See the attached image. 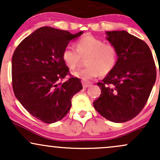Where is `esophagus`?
Segmentation results:
<instances>
[{
  "label": "esophagus",
  "instance_id": "1",
  "mask_svg": "<svg viewBox=\"0 0 160 160\" xmlns=\"http://www.w3.org/2000/svg\"><path fill=\"white\" fill-rule=\"evenodd\" d=\"M82 86H83V88H87L89 87V86H91V82L89 81H87V80H82Z\"/></svg>",
  "mask_w": 160,
  "mask_h": 160
}]
</instances>
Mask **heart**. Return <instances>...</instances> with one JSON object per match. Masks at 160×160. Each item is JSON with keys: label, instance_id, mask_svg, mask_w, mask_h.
<instances>
[{"label": "heart", "instance_id": "b5f03b06", "mask_svg": "<svg viewBox=\"0 0 160 160\" xmlns=\"http://www.w3.org/2000/svg\"><path fill=\"white\" fill-rule=\"evenodd\" d=\"M85 58L87 66L74 71L73 74L86 80L96 78L99 74L105 76L110 74L118 61V50L115 45L86 34L77 40L76 49L66 47L62 52L64 63L71 70L78 68Z\"/></svg>", "mask_w": 160, "mask_h": 160}]
</instances>
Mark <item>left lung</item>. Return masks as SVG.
<instances>
[{"instance_id":"obj_1","label":"left lung","mask_w":160,"mask_h":160,"mask_svg":"<svg viewBox=\"0 0 160 160\" xmlns=\"http://www.w3.org/2000/svg\"><path fill=\"white\" fill-rule=\"evenodd\" d=\"M107 40L118 50L114 69L98 86L102 93L95 109L113 122L135 117L146 104L157 78V68L148 44L126 31L108 32Z\"/></svg>"}]
</instances>
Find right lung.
Returning <instances> with one entry per match:
<instances>
[{"mask_svg": "<svg viewBox=\"0 0 160 160\" xmlns=\"http://www.w3.org/2000/svg\"><path fill=\"white\" fill-rule=\"evenodd\" d=\"M82 32L42 27L18 45L12 58L14 94L33 117L45 123L61 120L71 107V98L82 89L81 81L69 73L62 52ZM69 78L61 81L66 76Z\"/></svg>", "mask_w": 160, "mask_h": 160, "instance_id": "right-lung-1", "label": "right lung"}]
</instances>
